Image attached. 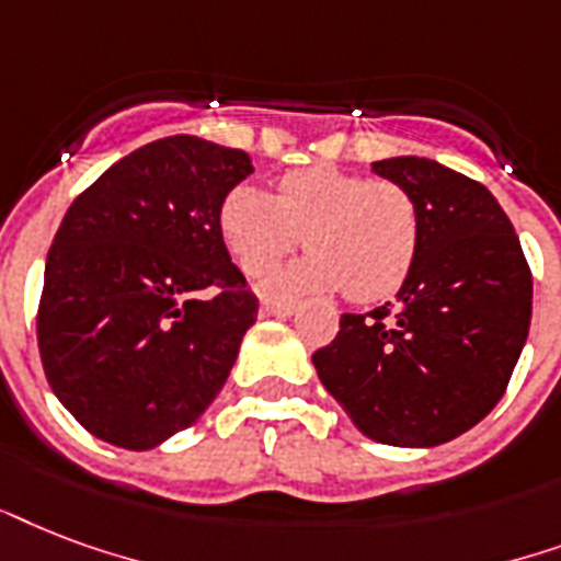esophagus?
Returning <instances> with one entry per match:
<instances>
[{"mask_svg": "<svg viewBox=\"0 0 561 561\" xmlns=\"http://www.w3.org/2000/svg\"><path fill=\"white\" fill-rule=\"evenodd\" d=\"M293 312H295V301H272V298H266V301L260 304V316H263V319H268V316L286 319V316H293Z\"/></svg>", "mask_w": 561, "mask_h": 561, "instance_id": "esophagus-1", "label": "esophagus"}]
</instances>
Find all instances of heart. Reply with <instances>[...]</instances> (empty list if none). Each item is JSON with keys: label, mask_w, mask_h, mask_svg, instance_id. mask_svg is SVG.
Segmentation results:
<instances>
[{"label": "heart", "mask_w": 561, "mask_h": 561, "mask_svg": "<svg viewBox=\"0 0 561 561\" xmlns=\"http://www.w3.org/2000/svg\"><path fill=\"white\" fill-rule=\"evenodd\" d=\"M219 231L245 275H266L307 233L310 257L280 272L268 289L342 286L363 304L398 293L421 245L419 207L403 186L333 167L286 172L277 195L233 186L221 204Z\"/></svg>", "instance_id": "heart-1"}]
</instances>
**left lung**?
<instances>
[{
    "mask_svg": "<svg viewBox=\"0 0 561 561\" xmlns=\"http://www.w3.org/2000/svg\"><path fill=\"white\" fill-rule=\"evenodd\" d=\"M419 207L421 245L398 301L342 312L312 366L363 436L433 447L501 401L527 342L533 275L489 190L427 158L371 163Z\"/></svg>",
    "mask_w": 561,
    "mask_h": 561,
    "instance_id": "8db88e82",
    "label": "left lung"
}]
</instances>
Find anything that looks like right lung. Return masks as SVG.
Listing matches in <instances>:
<instances>
[{
    "mask_svg": "<svg viewBox=\"0 0 561 561\" xmlns=\"http://www.w3.org/2000/svg\"><path fill=\"white\" fill-rule=\"evenodd\" d=\"M251 172L245 151L175 134L69 204L46 257L37 345L51 392L95 438L158 447L195 424L231 375L257 298L225 249L219 213Z\"/></svg>",
    "mask_w": 561,
    "mask_h": 561,
    "instance_id": "1",
    "label": "right lung"
}]
</instances>
